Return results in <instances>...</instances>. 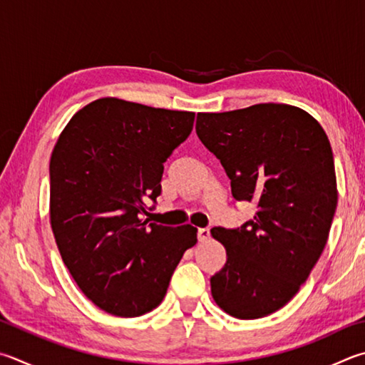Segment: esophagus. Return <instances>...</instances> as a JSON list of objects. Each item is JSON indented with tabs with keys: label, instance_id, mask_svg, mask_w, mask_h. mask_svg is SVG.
I'll list each match as a JSON object with an SVG mask.
<instances>
[{
	"label": "esophagus",
	"instance_id": "34e87169",
	"mask_svg": "<svg viewBox=\"0 0 365 365\" xmlns=\"http://www.w3.org/2000/svg\"><path fill=\"white\" fill-rule=\"evenodd\" d=\"M210 237V230L209 228H200L197 230V240H200L201 242L207 241Z\"/></svg>",
	"mask_w": 365,
	"mask_h": 365
}]
</instances>
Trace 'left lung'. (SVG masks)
<instances>
[{"label": "left lung", "instance_id": "left-lung-1", "mask_svg": "<svg viewBox=\"0 0 365 365\" xmlns=\"http://www.w3.org/2000/svg\"><path fill=\"white\" fill-rule=\"evenodd\" d=\"M196 134L220 160L236 201L257 204L241 228H212L227 263L210 277L225 313L258 319L292 300L327 244L339 201L321 124L286 103L197 113Z\"/></svg>", "mask_w": 365, "mask_h": 365}]
</instances>
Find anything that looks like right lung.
I'll use <instances>...</instances> for the list:
<instances>
[{
    "label": "right lung",
    "mask_w": 365,
    "mask_h": 365,
    "mask_svg": "<svg viewBox=\"0 0 365 365\" xmlns=\"http://www.w3.org/2000/svg\"><path fill=\"white\" fill-rule=\"evenodd\" d=\"M193 111L105 97L65 125L49 164V215L58 252L89 300L119 317L155 309L185 250L191 225L143 220L161 195L164 163L193 129Z\"/></svg>",
    "instance_id": "add662e5"
}]
</instances>
